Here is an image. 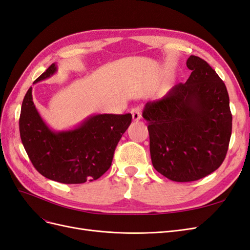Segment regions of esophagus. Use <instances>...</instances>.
I'll return each instance as SVG.
<instances>
[{
  "instance_id": "34e87169",
  "label": "esophagus",
  "mask_w": 250,
  "mask_h": 250,
  "mask_svg": "<svg viewBox=\"0 0 250 250\" xmlns=\"http://www.w3.org/2000/svg\"><path fill=\"white\" fill-rule=\"evenodd\" d=\"M131 115H132V119L133 121H139L142 118V109L141 107H134L131 109Z\"/></svg>"
}]
</instances>
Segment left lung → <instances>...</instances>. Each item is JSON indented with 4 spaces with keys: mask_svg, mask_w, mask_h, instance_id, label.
Segmentation results:
<instances>
[{
    "mask_svg": "<svg viewBox=\"0 0 250 250\" xmlns=\"http://www.w3.org/2000/svg\"><path fill=\"white\" fill-rule=\"evenodd\" d=\"M187 66L192 71L187 82L143 110L153 167L178 183L198 180L220 167L232 126L228 89L215 70L194 55Z\"/></svg>",
    "mask_w": 250,
    "mask_h": 250,
    "instance_id": "8db88e82",
    "label": "left lung"
}]
</instances>
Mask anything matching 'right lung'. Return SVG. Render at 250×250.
<instances>
[{
    "label": "right lung",
    "mask_w": 250,
    "mask_h": 250,
    "mask_svg": "<svg viewBox=\"0 0 250 250\" xmlns=\"http://www.w3.org/2000/svg\"><path fill=\"white\" fill-rule=\"evenodd\" d=\"M56 72V63H52L34 83ZM131 119V113L93 115L74 129L54 131L37 111L30 87L21 104L20 134L30 161L42 176L62 184H83L98 179L110 168Z\"/></svg>",
    "instance_id": "add662e5"
}]
</instances>
